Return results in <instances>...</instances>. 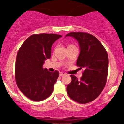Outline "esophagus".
<instances>
[{
    "label": "esophagus",
    "mask_w": 124,
    "mask_h": 124,
    "mask_svg": "<svg viewBox=\"0 0 124 124\" xmlns=\"http://www.w3.org/2000/svg\"><path fill=\"white\" fill-rule=\"evenodd\" d=\"M59 75H60V76H63V75H65V74L64 73H62V72H61L59 73Z\"/></svg>",
    "instance_id": "34e87169"
}]
</instances>
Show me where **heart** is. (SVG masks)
<instances>
[{
    "label": "heart",
    "mask_w": 124,
    "mask_h": 124,
    "mask_svg": "<svg viewBox=\"0 0 124 124\" xmlns=\"http://www.w3.org/2000/svg\"><path fill=\"white\" fill-rule=\"evenodd\" d=\"M71 46H75L73 45H72V44H69V45H68V47H71Z\"/></svg>",
    "instance_id": "heart-1"
}]
</instances>
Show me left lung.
<instances>
[{
    "label": "left lung",
    "instance_id": "8db88e82",
    "mask_svg": "<svg viewBox=\"0 0 124 124\" xmlns=\"http://www.w3.org/2000/svg\"><path fill=\"white\" fill-rule=\"evenodd\" d=\"M78 40L80 54L76 65L84 69L79 80L71 75L67 87L70 99L79 103H87L99 97L106 83L108 56L102 44L92 35L85 32H70L66 35Z\"/></svg>",
    "mask_w": 124,
    "mask_h": 124
}]
</instances>
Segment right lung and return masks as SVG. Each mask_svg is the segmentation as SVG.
<instances>
[{
	"instance_id": "add662e5",
	"label": "right lung",
	"mask_w": 124,
	"mask_h": 124,
	"mask_svg": "<svg viewBox=\"0 0 124 124\" xmlns=\"http://www.w3.org/2000/svg\"><path fill=\"white\" fill-rule=\"evenodd\" d=\"M61 35L40 33L30 36L18 52L15 78L18 88L31 100L40 101L47 99L59 76L58 71L49 72L43 68L51 55V46Z\"/></svg>"
}]
</instances>
